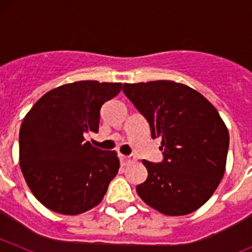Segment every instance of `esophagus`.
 <instances>
[{
	"mask_svg": "<svg viewBox=\"0 0 252 252\" xmlns=\"http://www.w3.org/2000/svg\"><path fill=\"white\" fill-rule=\"evenodd\" d=\"M120 160H121L124 165H128L131 162L136 161V157H135V155H128V157H126V155L120 154Z\"/></svg>",
	"mask_w": 252,
	"mask_h": 252,
	"instance_id": "1",
	"label": "esophagus"
}]
</instances>
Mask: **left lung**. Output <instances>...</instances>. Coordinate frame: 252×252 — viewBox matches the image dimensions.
Listing matches in <instances>:
<instances>
[{
  "mask_svg": "<svg viewBox=\"0 0 252 252\" xmlns=\"http://www.w3.org/2000/svg\"><path fill=\"white\" fill-rule=\"evenodd\" d=\"M124 93L161 140L164 160H142L148 178L136 192L166 216L197 211L223 178L228 130L211 102L186 84L171 81L125 83Z\"/></svg>",
  "mask_w": 252,
  "mask_h": 252,
  "instance_id": "8db88e82",
  "label": "left lung"
}]
</instances>
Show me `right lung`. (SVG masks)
<instances>
[{
    "mask_svg": "<svg viewBox=\"0 0 252 252\" xmlns=\"http://www.w3.org/2000/svg\"><path fill=\"white\" fill-rule=\"evenodd\" d=\"M121 83L79 81L49 91L20 127V168L40 203L75 216L98 206L116 177L120 160L84 141L98 132L99 111L119 94Z\"/></svg>",
    "mask_w": 252,
    "mask_h": 252,
    "instance_id": "add662e5",
    "label": "right lung"
}]
</instances>
